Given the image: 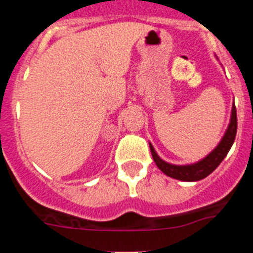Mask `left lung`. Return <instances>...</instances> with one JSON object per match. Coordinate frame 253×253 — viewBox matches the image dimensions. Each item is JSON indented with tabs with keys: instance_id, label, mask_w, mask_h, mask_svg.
Listing matches in <instances>:
<instances>
[{
	"instance_id": "1",
	"label": "left lung",
	"mask_w": 253,
	"mask_h": 253,
	"mask_svg": "<svg viewBox=\"0 0 253 253\" xmlns=\"http://www.w3.org/2000/svg\"><path fill=\"white\" fill-rule=\"evenodd\" d=\"M237 134V110L236 106L233 105L232 107V118L229 126L227 129V133L223 137L222 142L219 143L218 147L214 149L211 153L205 157L204 160L200 161L194 165H187V166H175V165H169V163L165 162L161 160L157 156V153L154 152L153 147L149 144L152 152V157H153L154 162L158 166V169L166 173L167 176L173 178H177L181 181H199L209 176L216 167L222 163L225 156L228 154L229 149H231L232 144H233L234 139H236Z\"/></svg>"
}]
</instances>
